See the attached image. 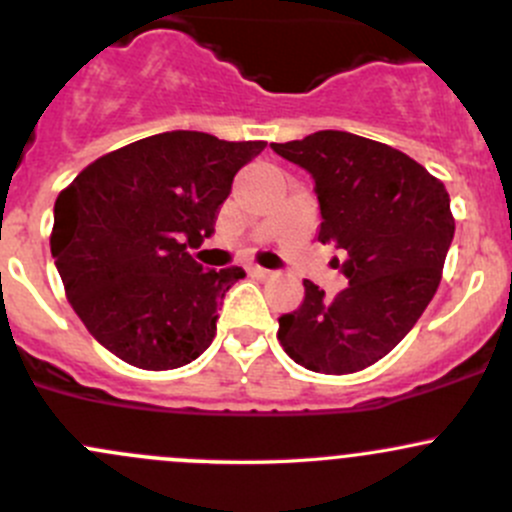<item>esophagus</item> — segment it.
<instances>
[{
  "label": "esophagus",
  "mask_w": 512,
  "mask_h": 512,
  "mask_svg": "<svg viewBox=\"0 0 512 512\" xmlns=\"http://www.w3.org/2000/svg\"><path fill=\"white\" fill-rule=\"evenodd\" d=\"M247 272L255 277H272V270H265V267H260V265H250L247 267Z\"/></svg>",
  "instance_id": "esophagus-1"
}]
</instances>
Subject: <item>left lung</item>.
<instances>
[{"label": "left lung", "instance_id": "8db88e82", "mask_svg": "<svg viewBox=\"0 0 512 512\" xmlns=\"http://www.w3.org/2000/svg\"><path fill=\"white\" fill-rule=\"evenodd\" d=\"M307 170L319 200V242H332L349 280L337 297L304 280V299L282 314L277 339L309 371L354 374L376 364L436 294L451 247L446 185L396 148L347 131L270 143Z\"/></svg>", "mask_w": 512, "mask_h": 512}]
</instances>
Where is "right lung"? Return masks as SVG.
<instances>
[{
  "label": "right lung",
  "mask_w": 512,
  "mask_h": 512,
  "mask_svg": "<svg viewBox=\"0 0 512 512\" xmlns=\"http://www.w3.org/2000/svg\"><path fill=\"white\" fill-rule=\"evenodd\" d=\"M265 146L158 133L94 160L56 198L51 257L101 347L165 371L213 344L218 309L245 270H205L188 247L210 237L232 178Z\"/></svg>",
  "instance_id": "add662e5"
}]
</instances>
